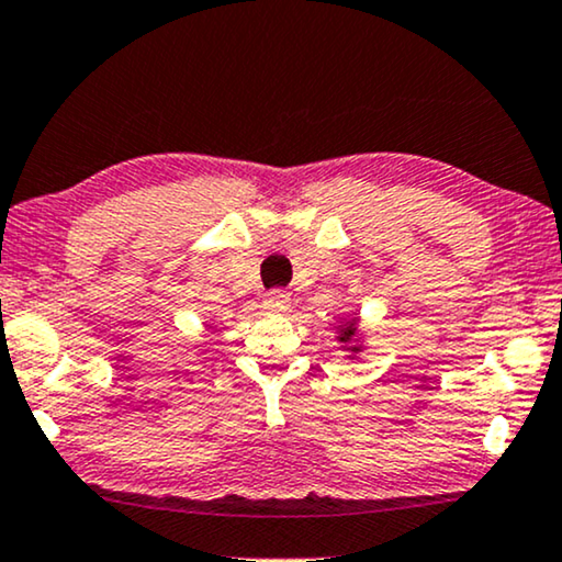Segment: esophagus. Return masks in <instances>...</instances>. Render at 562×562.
I'll return each mask as SVG.
<instances>
[{"instance_id": "esophagus-1", "label": "esophagus", "mask_w": 562, "mask_h": 562, "mask_svg": "<svg viewBox=\"0 0 562 562\" xmlns=\"http://www.w3.org/2000/svg\"><path fill=\"white\" fill-rule=\"evenodd\" d=\"M288 303H290V295L282 293V290H274V293L265 295V308L272 311V313L288 311Z\"/></svg>"}]
</instances>
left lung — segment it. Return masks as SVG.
I'll list each match as a JSON object with an SVG mask.
<instances>
[{
	"mask_svg": "<svg viewBox=\"0 0 562 562\" xmlns=\"http://www.w3.org/2000/svg\"><path fill=\"white\" fill-rule=\"evenodd\" d=\"M336 341L347 351V359H357L364 349V334L359 328V316H347L336 324Z\"/></svg>",
	"mask_w": 562,
	"mask_h": 562,
	"instance_id": "8db88e82",
	"label": "left lung"
}]
</instances>
